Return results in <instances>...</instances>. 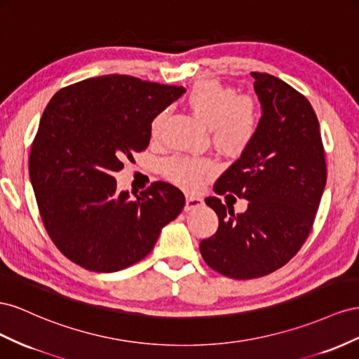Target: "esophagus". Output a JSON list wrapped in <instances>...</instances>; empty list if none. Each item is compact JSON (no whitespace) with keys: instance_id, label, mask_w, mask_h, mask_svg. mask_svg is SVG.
Returning <instances> with one entry per match:
<instances>
[{"instance_id":"obj_1","label":"esophagus","mask_w":359,"mask_h":359,"mask_svg":"<svg viewBox=\"0 0 359 359\" xmlns=\"http://www.w3.org/2000/svg\"><path fill=\"white\" fill-rule=\"evenodd\" d=\"M203 206V198L197 196H187V203H185V210H194Z\"/></svg>"}]
</instances>
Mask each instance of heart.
<instances>
[{"label": "heart", "instance_id": "obj_1", "mask_svg": "<svg viewBox=\"0 0 359 359\" xmlns=\"http://www.w3.org/2000/svg\"><path fill=\"white\" fill-rule=\"evenodd\" d=\"M192 114L210 128L213 144L227 153H241L251 146L259 134L262 109L251 96H236L231 87L206 79L194 86L187 96ZM167 118V109L159 111L150 123L151 138H158ZM215 170L209 158L172 156L161 163L168 180L187 189H197L203 179Z\"/></svg>", "mask_w": 359, "mask_h": 359}]
</instances>
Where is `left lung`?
I'll return each mask as SVG.
<instances>
[{"label":"left lung","mask_w":359,"mask_h":359,"mask_svg":"<svg viewBox=\"0 0 359 359\" xmlns=\"http://www.w3.org/2000/svg\"><path fill=\"white\" fill-rule=\"evenodd\" d=\"M251 76L262 104L259 134L213 188L247 198L248 209L234 215L231 204L206 198L219 225L200 243L204 262L234 280L268 275L301 250L326 183L319 120L309 99L269 74Z\"/></svg>","instance_id":"8db88e82"}]
</instances>
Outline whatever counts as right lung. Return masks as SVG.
Returning <instances> with one entry per match:
<instances>
[{
  "instance_id": "add662e5",
  "label": "right lung",
  "mask_w": 359,
  "mask_h": 359,
  "mask_svg": "<svg viewBox=\"0 0 359 359\" xmlns=\"http://www.w3.org/2000/svg\"><path fill=\"white\" fill-rule=\"evenodd\" d=\"M185 88L129 75L88 78L61 88L40 118L29 179L45 229L81 268L117 272L153 250L185 196L155 182L135 198L117 191L123 161L147 149L150 123Z\"/></svg>"
}]
</instances>
